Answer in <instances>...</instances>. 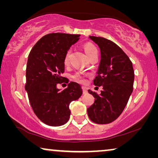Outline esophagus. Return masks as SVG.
Masks as SVG:
<instances>
[{
	"instance_id": "34e87169",
	"label": "esophagus",
	"mask_w": 158,
	"mask_h": 158,
	"mask_svg": "<svg viewBox=\"0 0 158 158\" xmlns=\"http://www.w3.org/2000/svg\"><path fill=\"white\" fill-rule=\"evenodd\" d=\"M82 89H83V94H88V89L86 87H82Z\"/></svg>"
}]
</instances>
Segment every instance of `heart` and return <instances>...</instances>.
<instances>
[{"label": "heart", "mask_w": 158, "mask_h": 158, "mask_svg": "<svg viewBox=\"0 0 158 158\" xmlns=\"http://www.w3.org/2000/svg\"><path fill=\"white\" fill-rule=\"evenodd\" d=\"M83 49L86 54V55L88 56V58H90L91 56L98 52L96 47H95L94 44H91V43H89V42L85 43V44L83 45ZM70 54H71V49H69L66 51V52L64 55L63 62L64 64H68L69 61H70ZM84 77H85V74H83V73H76L73 75V78L74 79L75 81L79 82V83H83L84 81Z\"/></svg>", "instance_id": "heart-1"}]
</instances>
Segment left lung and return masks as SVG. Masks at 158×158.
<instances>
[{
    "mask_svg": "<svg viewBox=\"0 0 158 158\" xmlns=\"http://www.w3.org/2000/svg\"><path fill=\"white\" fill-rule=\"evenodd\" d=\"M101 50V61L94 84L102 86L100 95L88 90L95 101L87 109L88 117L99 124H109L124 111L133 91L132 62L115 43L101 36H89Z\"/></svg>",
    "mask_w": 158,
    "mask_h": 158,
    "instance_id": "obj_1",
    "label": "left lung"
}]
</instances>
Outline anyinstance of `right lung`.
<instances>
[{"mask_svg":"<svg viewBox=\"0 0 158 158\" xmlns=\"http://www.w3.org/2000/svg\"><path fill=\"white\" fill-rule=\"evenodd\" d=\"M80 36L48 34L36 43L29 55L25 89L34 114L49 126H61L68 122L69 105L83 93L81 86L75 82H70L62 90L57 88V84L64 79L61 76L64 71V54Z\"/></svg>","mask_w":158,"mask_h":158,"instance_id":"add662e5","label":"right lung"}]
</instances>
